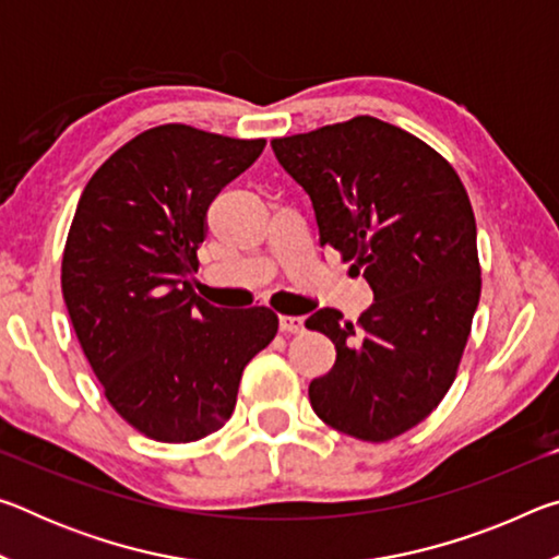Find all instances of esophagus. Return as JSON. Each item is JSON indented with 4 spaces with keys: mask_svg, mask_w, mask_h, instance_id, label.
<instances>
[{
    "mask_svg": "<svg viewBox=\"0 0 559 559\" xmlns=\"http://www.w3.org/2000/svg\"><path fill=\"white\" fill-rule=\"evenodd\" d=\"M278 325H281L283 335H298L306 330V323H302V318H298V316H281Z\"/></svg>",
    "mask_w": 559,
    "mask_h": 559,
    "instance_id": "1",
    "label": "esophagus"
}]
</instances>
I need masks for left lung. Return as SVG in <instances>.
<instances>
[{"label":"left lung","instance_id":"left-lung-1","mask_svg":"<svg viewBox=\"0 0 559 559\" xmlns=\"http://www.w3.org/2000/svg\"><path fill=\"white\" fill-rule=\"evenodd\" d=\"M306 189L320 246L353 261L374 302L357 325L335 308L306 320L335 365L310 382L313 412L362 441H390L437 409L456 377L480 298L476 219L447 159L419 138L359 116L271 143Z\"/></svg>","mask_w":559,"mask_h":559}]
</instances>
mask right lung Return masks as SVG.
Returning <instances> with one entry per match:
<instances>
[{"label":"right lung","instance_id":"add662e5","mask_svg":"<svg viewBox=\"0 0 559 559\" xmlns=\"http://www.w3.org/2000/svg\"><path fill=\"white\" fill-rule=\"evenodd\" d=\"M266 140L189 126L140 132L83 189L61 288L108 402L140 433L189 443L224 427L241 372L278 333L269 308L224 310L194 296L206 210Z\"/></svg>","mask_w":559,"mask_h":559}]
</instances>
